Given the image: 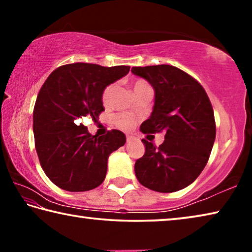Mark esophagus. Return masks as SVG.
Here are the masks:
<instances>
[{
    "label": "esophagus",
    "mask_w": 252,
    "mask_h": 252,
    "mask_svg": "<svg viewBox=\"0 0 252 252\" xmlns=\"http://www.w3.org/2000/svg\"><path fill=\"white\" fill-rule=\"evenodd\" d=\"M133 140H134V136L126 135V142H131V141H133Z\"/></svg>",
    "instance_id": "obj_1"
}]
</instances>
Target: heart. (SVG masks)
Returning a JSON list of instances; mask_svg holds the SVG:
<instances>
[{
	"instance_id": "heart-1",
	"label": "heart",
	"mask_w": 252,
	"mask_h": 252,
	"mask_svg": "<svg viewBox=\"0 0 252 252\" xmlns=\"http://www.w3.org/2000/svg\"><path fill=\"white\" fill-rule=\"evenodd\" d=\"M144 85H147V82H144L143 80L134 81L133 84H132L134 93L138 90H140L142 87H144ZM114 89H116V85L114 84H110L104 89L103 93H102V102H103L104 105H108L111 102V100H112ZM114 123H116V126L118 127H120L122 130H130L131 127L134 126V119L131 116H129V114L120 113L114 117Z\"/></svg>"
}]
</instances>
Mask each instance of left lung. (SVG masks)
I'll return each instance as SVG.
<instances>
[{
  "mask_svg": "<svg viewBox=\"0 0 252 252\" xmlns=\"http://www.w3.org/2000/svg\"><path fill=\"white\" fill-rule=\"evenodd\" d=\"M132 73L155 89L151 117L140 130L164 131L159 147L142 139L146 152L135 161L136 179L158 192H176L191 185L206 167L216 139L213 109L197 80L176 66H134Z\"/></svg>",
  "mask_w": 252,
  "mask_h": 252,
  "instance_id": "1",
  "label": "left lung"
}]
</instances>
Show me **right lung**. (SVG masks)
I'll return each instance as SVG.
<instances>
[{"label":"right lung","instance_id":"add662e5","mask_svg":"<svg viewBox=\"0 0 252 252\" xmlns=\"http://www.w3.org/2000/svg\"><path fill=\"white\" fill-rule=\"evenodd\" d=\"M129 71L126 65L71 63L54 70L42 85L33 110L34 140L41 167L55 186L81 192L103 182L108 158L126 143V135L119 130L92 135L78 121L96 120L104 111V89Z\"/></svg>","mask_w":252,"mask_h":252}]
</instances>
